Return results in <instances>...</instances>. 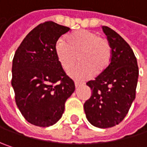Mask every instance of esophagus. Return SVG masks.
I'll return each mask as SVG.
<instances>
[{
    "mask_svg": "<svg viewBox=\"0 0 147 147\" xmlns=\"http://www.w3.org/2000/svg\"><path fill=\"white\" fill-rule=\"evenodd\" d=\"M81 85H82L81 82H75V86H76V88H79Z\"/></svg>",
    "mask_w": 147,
    "mask_h": 147,
    "instance_id": "1",
    "label": "esophagus"
}]
</instances>
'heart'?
<instances>
[{"mask_svg":"<svg viewBox=\"0 0 147 147\" xmlns=\"http://www.w3.org/2000/svg\"><path fill=\"white\" fill-rule=\"evenodd\" d=\"M55 51L63 69L70 71L76 63L80 64L69 74L76 80L92 77L105 71L111 59V47L109 42L97 33L88 30H80L67 37V42L59 39Z\"/></svg>","mask_w":147,"mask_h":147,"instance_id":"heart-1","label":"heart"}]
</instances>
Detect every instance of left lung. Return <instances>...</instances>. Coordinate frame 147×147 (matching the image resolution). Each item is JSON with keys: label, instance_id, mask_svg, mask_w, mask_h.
Returning <instances> with one entry per match:
<instances>
[{"label": "left lung", "instance_id": "left-lung-1", "mask_svg": "<svg viewBox=\"0 0 147 147\" xmlns=\"http://www.w3.org/2000/svg\"><path fill=\"white\" fill-rule=\"evenodd\" d=\"M102 30L111 47V59L104 72L87 82L92 95L83 107L92 125L107 129L120 123L128 114L135 99L139 69L127 42L107 26Z\"/></svg>", "mask_w": 147, "mask_h": 147}]
</instances>
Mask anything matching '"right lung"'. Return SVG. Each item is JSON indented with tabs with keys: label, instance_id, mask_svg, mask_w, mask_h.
<instances>
[{
	"label": "right lung",
	"instance_id": "right-lung-1",
	"mask_svg": "<svg viewBox=\"0 0 147 147\" xmlns=\"http://www.w3.org/2000/svg\"><path fill=\"white\" fill-rule=\"evenodd\" d=\"M70 30L53 21L42 23L15 52L12 67L15 101L26 121L36 126L56 123L75 91L73 80L65 72L55 51L59 38Z\"/></svg>",
	"mask_w": 147,
	"mask_h": 147
}]
</instances>
